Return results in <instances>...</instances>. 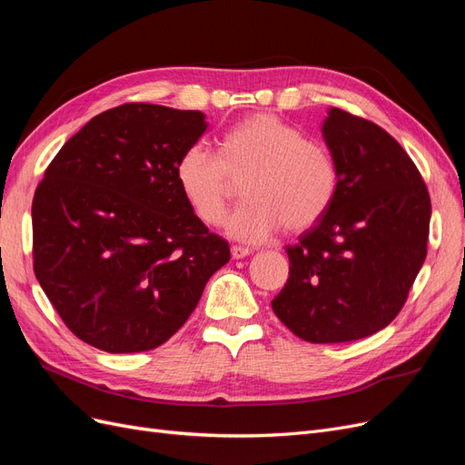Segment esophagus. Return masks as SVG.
<instances>
[{
    "label": "esophagus",
    "mask_w": 465,
    "mask_h": 465,
    "mask_svg": "<svg viewBox=\"0 0 465 465\" xmlns=\"http://www.w3.org/2000/svg\"><path fill=\"white\" fill-rule=\"evenodd\" d=\"M247 254H251V249H247V247H239V245L232 247V257L233 259H245Z\"/></svg>",
    "instance_id": "obj_1"
}]
</instances>
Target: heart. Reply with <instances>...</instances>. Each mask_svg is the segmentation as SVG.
Instances as JSON below:
<instances>
[{
  "mask_svg": "<svg viewBox=\"0 0 465 465\" xmlns=\"http://www.w3.org/2000/svg\"><path fill=\"white\" fill-rule=\"evenodd\" d=\"M175 179L193 214L206 226L226 218L232 182H242L245 203L226 222L230 237L262 243L282 226L303 232L332 204L336 160L324 143L302 137L274 114H252L220 139L218 156L204 143L177 158Z\"/></svg>",
  "mask_w": 465,
  "mask_h": 465,
  "instance_id": "heart-1",
  "label": "heart"
}]
</instances>
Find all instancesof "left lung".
<instances>
[{
	"instance_id": "obj_1",
	"label": "left lung",
	"mask_w": 465,
	"mask_h": 465,
	"mask_svg": "<svg viewBox=\"0 0 465 465\" xmlns=\"http://www.w3.org/2000/svg\"><path fill=\"white\" fill-rule=\"evenodd\" d=\"M322 137L336 160L332 204L286 249L276 317L311 343L371 336L406 303L427 257L430 199L415 163L382 127L331 108Z\"/></svg>"
}]
</instances>
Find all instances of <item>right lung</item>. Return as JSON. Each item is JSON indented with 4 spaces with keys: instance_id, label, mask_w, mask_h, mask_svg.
Returning a JSON list of instances; mask_svg holds the SVG:
<instances>
[{
    "instance_id": "1",
    "label": "right lung",
    "mask_w": 465,
    "mask_h": 465,
    "mask_svg": "<svg viewBox=\"0 0 465 465\" xmlns=\"http://www.w3.org/2000/svg\"><path fill=\"white\" fill-rule=\"evenodd\" d=\"M204 114L124 104L55 154L33 201L35 274L69 331L108 353L168 341L230 261L179 191Z\"/></svg>"
}]
</instances>
